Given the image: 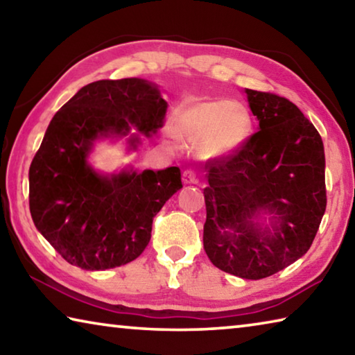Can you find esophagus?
<instances>
[{"mask_svg":"<svg viewBox=\"0 0 355 355\" xmlns=\"http://www.w3.org/2000/svg\"><path fill=\"white\" fill-rule=\"evenodd\" d=\"M199 182V178H197V173L192 171V169H186L183 172V183L186 184H194Z\"/></svg>","mask_w":355,"mask_h":355,"instance_id":"34e87169","label":"esophagus"}]
</instances>
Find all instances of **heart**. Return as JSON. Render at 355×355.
Wrapping results in <instances>:
<instances>
[{
    "label": "heart",
    "mask_w": 355,
    "mask_h": 355,
    "mask_svg": "<svg viewBox=\"0 0 355 355\" xmlns=\"http://www.w3.org/2000/svg\"><path fill=\"white\" fill-rule=\"evenodd\" d=\"M252 120L241 103L228 100L189 101L180 107L172 131L186 146H199L205 159L235 155L248 142Z\"/></svg>",
    "instance_id": "obj_1"
}]
</instances>
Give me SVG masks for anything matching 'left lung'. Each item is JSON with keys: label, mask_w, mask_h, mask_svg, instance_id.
<instances>
[{"label": "left lung", "mask_w": 355, "mask_h": 355, "mask_svg": "<svg viewBox=\"0 0 355 355\" xmlns=\"http://www.w3.org/2000/svg\"><path fill=\"white\" fill-rule=\"evenodd\" d=\"M244 92L260 128L235 155L205 166L203 248L224 272L260 280L313 243L327 203L326 158L320 133L296 105L275 94Z\"/></svg>", "instance_id": "left-lung-1"}]
</instances>
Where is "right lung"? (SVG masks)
<instances>
[{"instance_id": "add662e5", "label": "right lung", "mask_w": 355, "mask_h": 355, "mask_svg": "<svg viewBox=\"0 0 355 355\" xmlns=\"http://www.w3.org/2000/svg\"><path fill=\"white\" fill-rule=\"evenodd\" d=\"M158 84L141 78L81 87L55 117L29 167L34 225L65 261L105 271L136 260L152 236L156 213L183 188L175 166L101 173L89 164L94 144L128 136L130 150L164 123Z\"/></svg>"}]
</instances>
